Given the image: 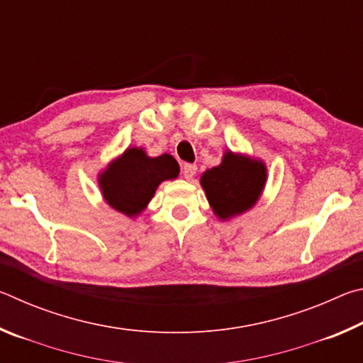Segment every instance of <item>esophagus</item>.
<instances>
[{
  "label": "esophagus",
  "instance_id": "1",
  "mask_svg": "<svg viewBox=\"0 0 363 363\" xmlns=\"http://www.w3.org/2000/svg\"><path fill=\"white\" fill-rule=\"evenodd\" d=\"M182 174L186 179H192V177L196 174V167L192 163H186L182 167Z\"/></svg>",
  "mask_w": 363,
  "mask_h": 363
}]
</instances>
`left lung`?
Wrapping results in <instances>:
<instances>
[{
  "label": "left lung",
  "mask_w": 363,
  "mask_h": 363,
  "mask_svg": "<svg viewBox=\"0 0 363 363\" xmlns=\"http://www.w3.org/2000/svg\"><path fill=\"white\" fill-rule=\"evenodd\" d=\"M267 167L259 158L225 150L220 164L200 177L206 200L220 220H229L251 210L264 192Z\"/></svg>",
  "instance_id": "obj_1"
}]
</instances>
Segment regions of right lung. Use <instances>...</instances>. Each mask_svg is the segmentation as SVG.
Segmentation results:
<instances>
[{
    "instance_id": "right-lung-1",
    "label": "right lung",
    "mask_w": 363,
    "mask_h": 363,
    "mask_svg": "<svg viewBox=\"0 0 363 363\" xmlns=\"http://www.w3.org/2000/svg\"><path fill=\"white\" fill-rule=\"evenodd\" d=\"M177 176L179 163L169 153L149 157L143 147H128L97 174V182L106 203L134 219L150 203L160 184Z\"/></svg>"
}]
</instances>
